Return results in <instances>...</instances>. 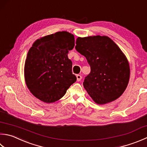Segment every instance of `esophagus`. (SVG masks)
Segmentation results:
<instances>
[{"label":"esophagus","instance_id":"34e87169","mask_svg":"<svg viewBox=\"0 0 147 147\" xmlns=\"http://www.w3.org/2000/svg\"><path fill=\"white\" fill-rule=\"evenodd\" d=\"M76 78H77V81L78 82H80V81H81L82 77L81 75H80V74H77V75H76Z\"/></svg>","mask_w":147,"mask_h":147}]
</instances>
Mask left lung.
Segmentation results:
<instances>
[{"label": "left lung", "instance_id": "8db88e82", "mask_svg": "<svg viewBox=\"0 0 147 147\" xmlns=\"http://www.w3.org/2000/svg\"><path fill=\"white\" fill-rule=\"evenodd\" d=\"M76 51L85 56L90 66L83 86L99 105L116 100L127 88L130 68L119 47L107 36L78 37Z\"/></svg>", "mask_w": 147, "mask_h": 147}]
</instances>
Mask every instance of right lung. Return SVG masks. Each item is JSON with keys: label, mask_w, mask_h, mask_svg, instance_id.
<instances>
[{"label": "right lung", "mask_w": 147, "mask_h": 147, "mask_svg": "<svg viewBox=\"0 0 147 147\" xmlns=\"http://www.w3.org/2000/svg\"><path fill=\"white\" fill-rule=\"evenodd\" d=\"M74 37L66 31L41 37L34 42L25 60V80L30 92L43 102L57 101L76 81L69 51Z\"/></svg>", "instance_id": "right-lung-1"}]
</instances>
